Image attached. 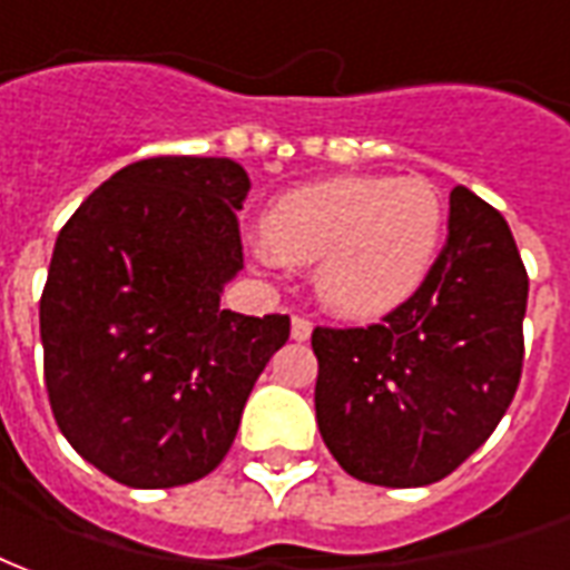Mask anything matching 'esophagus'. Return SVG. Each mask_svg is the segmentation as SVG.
<instances>
[{"label":"esophagus","instance_id":"obj_1","mask_svg":"<svg viewBox=\"0 0 570 570\" xmlns=\"http://www.w3.org/2000/svg\"><path fill=\"white\" fill-rule=\"evenodd\" d=\"M311 332H314V323H311V320L293 317V328H289L293 341H307L311 338Z\"/></svg>","mask_w":570,"mask_h":570}]
</instances>
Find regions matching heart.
Listing matches in <instances>:
<instances>
[{"mask_svg": "<svg viewBox=\"0 0 570 570\" xmlns=\"http://www.w3.org/2000/svg\"><path fill=\"white\" fill-rule=\"evenodd\" d=\"M444 235V199L432 180L347 175L277 196L263 220L272 263L314 265L320 302L350 320H374L414 296Z\"/></svg>", "mask_w": 570, "mask_h": 570, "instance_id": "b5f03b06", "label": "heart"}]
</instances>
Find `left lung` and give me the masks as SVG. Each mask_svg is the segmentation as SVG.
Masks as SVG:
<instances>
[{"mask_svg": "<svg viewBox=\"0 0 570 570\" xmlns=\"http://www.w3.org/2000/svg\"><path fill=\"white\" fill-rule=\"evenodd\" d=\"M446 244L414 296L365 328H314L320 435L350 478L429 487L513 402L529 274L499 210L456 187Z\"/></svg>", "mask_w": 570, "mask_h": 570, "instance_id": "1", "label": "left lung"}]
</instances>
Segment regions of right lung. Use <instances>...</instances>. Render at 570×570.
<instances>
[{"instance_id":"right-lung-1","label":"right lung","mask_w":570,"mask_h":570,"mask_svg":"<svg viewBox=\"0 0 570 570\" xmlns=\"http://www.w3.org/2000/svg\"><path fill=\"white\" fill-rule=\"evenodd\" d=\"M250 178L226 156L120 168L62 226L38 320L57 425L102 474L184 487L220 465L289 317L223 311Z\"/></svg>"}]
</instances>
